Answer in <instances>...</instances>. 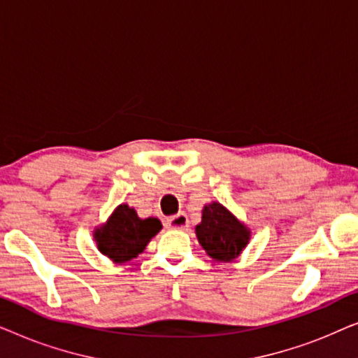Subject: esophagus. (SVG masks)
<instances>
[{
    "label": "esophagus",
    "instance_id": "34e87169",
    "mask_svg": "<svg viewBox=\"0 0 358 358\" xmlns=\"http://www.w3.org/2000/svg\"><path fill=\"white\" fill-rule=\"evenodd\" d=\"M166 224H168L169 228H174V229H187L189 220L184 213H178V215H174V217H169L168 220H166Z\"/></svg>",
    "mask_w": 358,
    "mask_h": 358
}]
</instances>
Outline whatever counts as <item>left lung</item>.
<instances>
[{"label": "left lung", "instance_id": "obj_1", "mask_svg": "<svg viewBox=\"0 0 358 358\" xmlns=\"http://www.w3.org/2000/svg\"><path fill=\"white\" fill-rule=\"evenodd\" d=\"M200 246L215 261L231 262L248 246L251 231L222 203L212 202L202 210V222L195 227Z\"/></svg>", "mask_w": 358, "mask_h": 358}]
</instances>
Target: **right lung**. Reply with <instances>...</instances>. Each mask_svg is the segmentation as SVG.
I'll list each match as a JSON object with an SVG mask.
<instances>
[{"mask_svg": "<svg viewBox=\"0 0 358 358\" xmlns=\"http://www.w3.org/2000/svg\"><path fill=\"white\" fill-rule=\"evenodd\" d=\"M163 224L158 218H140L127 203L117 207L109 220L94 231L97 249L114 261L124 264L143 252L151 238L159 233Z\"/></svg>", "mask_w": 358, "mask_h": 358, "instance_id": "1", "label": "right lung"}]
</instances>
